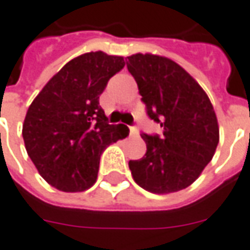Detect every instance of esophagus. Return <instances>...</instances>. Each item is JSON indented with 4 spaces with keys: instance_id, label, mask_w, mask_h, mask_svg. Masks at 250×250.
<instances>
[{
    "instance_id": "esophagus-1",
    "label": "esophagus",
    "mask_w": 250,
    "mask_h": 250,
    "mask_svg": "<svg viewBox=\"0 0 250 250\" xmlns=\"http://www.w3.org/2000/svg\"><path fill=\"white\" fill-rule=\"evenodd\" d=\"M130 136H138V130L136 125H130Z\"/></svg>"
}]
</instances>
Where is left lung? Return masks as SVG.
I'll use <instances>...</instances> for the list:
<instances>
[{
  "label": "left lung",
  "instance_id": "8db88e82",
  "mask_svg": "<svg viewBox=\"0 0 250 250\" xmlns=\"http://www.w3.org/2000/svg\"><path fill=\"white\" fill-rule=\"evenodd\" d=\"M148 117L162 134H146V155L130 161L131 175L151 193L186 189L200 176L218 146L220 130L208 96L175 61L154 54L125 59Z\"/></svg>",
  "mask_w": 250,
  "mask_h": 250
}]
</instances>
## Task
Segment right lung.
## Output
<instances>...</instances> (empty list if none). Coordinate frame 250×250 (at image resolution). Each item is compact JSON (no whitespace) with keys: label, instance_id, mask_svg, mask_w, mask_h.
Listing matches in <instances>:
<instances>
[{"label":"right lung","instance_id":"1","mask_svg":"<svg viewBox=\"0 0 250 250\" xmlns=\"http://www.w3.org/2000/svg\"><path fill=\"white\" fill-rule=\"evenodd\" d=\"M125 64L104 51L85 53L68 61L29 106L22 128L27 155L56 189H89L104 148L128 136L127 125H109L99 106L101 93Z\"/></svg>","mask_w":250,"mask_h":250}]
</instances>
